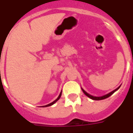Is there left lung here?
I'll return each mask as SVG.
<instances>
[{
	"instance_id": "1",
	"label": "left lung",
	"mask_w": 133,
	"mask_h": 133,
	"mask_svg": "<svg viewBox=\"0 0 133 133\" xmlns=\"http://www.w3.org/2000/svg\"><path fill=\"white\" fill-rule=\"evenodd\" d=\"M120 87H121V86H120ZM120 87H118L117 88V89H115V90H114L113 91H112V92H110V93L107 94V95H104V96H103V97H93V96H92V95H89V94H88L87 92H86V91H84V90H83V89H82V90H83V92H84V95H87V96L88 97H89V98H91V99H92V100H95V101H99V100L105 99V98H108V97H110V95H112V94H113L114 92H115V91H116V90H117L118 89H119Z\"/></svg>"
}]
</instances>
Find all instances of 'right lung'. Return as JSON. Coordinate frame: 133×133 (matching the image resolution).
<instances>
[{
    "instance_id": "add662e5",
    "label": "right lung",
    "mask_w": 133,
    "mask_h": 133,
    "mask_svg": "<svg viewBox=\"0 0 133 133\" xmlns=\"http://www.w3.org/2000/svg\"><path fill=\"white\" fill-rule=\"evenodd\" d=\"M61 94H62V91H61V93H60V95H59V96H58V98H56V100H55V101H54L53 102H52V103H50V104H47V105H45V106H43V107H49V106H51V105H52V104H55V103H56V101H58V99H59L60 98H61Z\"/></svg>"
}]
</instances>
